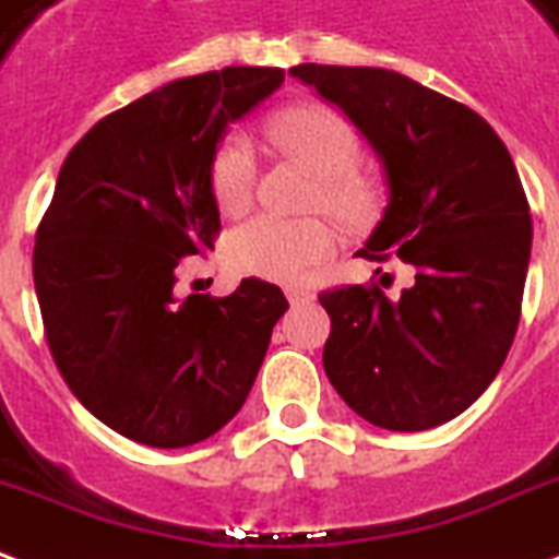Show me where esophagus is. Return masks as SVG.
I'll list each match as a JSON object with an SVG mask.
<instances>
[{
    "label": "esophagus",
    "instance_id": "esophagus-1",
    "mask_svg": "<svg viewBox=\"0 0 559 559\" xmlns=\"http://www.w3.org/2000/svg\"><path fill=\"white\" fill-rule=\"evenodd\" d=\"M287 299H290V305H305V301H311L313 296L308 290H299V287H287Z\"/></svg>",
    "mask_w": 559,
    "mask_h": 559
}]
</instances>
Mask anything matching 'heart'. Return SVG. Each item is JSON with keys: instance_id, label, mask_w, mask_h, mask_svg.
Segmentation results:
<instances>
[{"instance_id": "b5f03b06", "label": "heart", "mask_w": 559, "mask_h": 559, "mask_svg": "<svg viewBox=\"0 0 559 559\" xmlns=\"http://www.w3.org/2000/svg\"><path fill=\"white\" fill-rule=\"evenodd\" d=\"M269 151L290 156L317 175L313 204L341 222H361L376 210L379 183L364 168L361 135L332 103L301 100L269 111L260 123ZM254 192V151L230 135L210 163V195L225 216H239ZM334 246L332 227L322 218L254 216L230 237V260L251 275L272 281L299 278Z\"/></svg>"}]
</instances>
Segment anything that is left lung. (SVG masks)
Instances as JSON below:
<instances>
[{"mask_svg":"<svg viewBox=\"0 0 559 559\" xmlns=\"http://www.w3.org/2000/svg\"><path fill=\"white\" fill-rule=\"evenodd\" d=\"M290 73L337 103L382 156L391 204L358 254L415 269L394 299L376 281L320 293L332 317L325 376L373 427L448 424L498 376L522 317L533 225L510 151L477 111L394 70Z\"/></svg>","mask_w":559,"mask_h":559,"instance_id":"obj_1","label":"left lung"}]
</instances>
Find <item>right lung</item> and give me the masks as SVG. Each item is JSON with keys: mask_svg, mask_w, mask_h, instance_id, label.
<instances>
[{"mask_svg": "<svg viewBox=\"0 0 559 559\" xmlns=\"http://www.w3.org/2000/svg\"><path fill=\"white\" fill-rule=\"evenodd\" d=\"M284 82L225 68L168 82L97 121L61 165L32 254L44 334L73 396L147 448H189L246 403L272 325L275 284L242 278L177 299V266L216 242L210 163L230 121Z\"/></svg>", "mask_w": 559, "mask_h": 559, "instance_id": "1", "label": "right lung"}]
</instances>
